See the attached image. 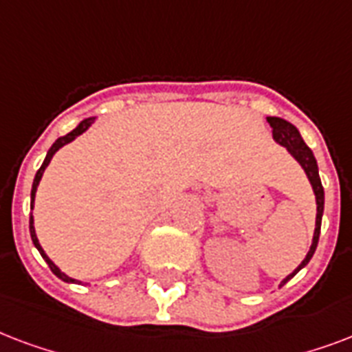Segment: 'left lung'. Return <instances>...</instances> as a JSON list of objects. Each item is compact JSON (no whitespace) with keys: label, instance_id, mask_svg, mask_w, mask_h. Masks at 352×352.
I'll return each mask as SVG.
<instances>
[{"label":"left lung","instance_id":"left-lung-1","mask_svg":"<svg viewBox=\"0 0 352 352\" xmlns=\"http://www.w3.org/2000/svg\"><path fill=\"white\" fill-rule=\"evenodd\" d=\"M266 121L270 122V126H272V132H274V139L279 143V145L287 146V151L292 154L298 163L303 167V170L307 173V178L310 179V185H312V189H314L316 195V206H318V213H316V230H314V239H312V246H310L309 253H307V257L303 258V263L299 264L298 268L294 270L292 274L288 275L287 279L280 280L279 287L283 285H287L288 280L292 279L294 275L298 274L299 270L305 268L309 261L314 255L316 248H318V241H320V230H321V217H323V206H325V192H323V185H321L320 179V173H318V163H316V157L312 154L307 143L301 138V133L296 126H294L292 122L285 121V119H280V117H266Z\"/></svg>","mask_w":352,"mask_h":352}]
</instances>
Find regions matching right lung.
Returning <instances> with one entry per match:
<instances>
[{
    "label": "right lung",
    "mask_w": 352,
    "mask_h": 352,
    "mask_svg": "<svg viewBox=\"0 0 352 352\" xmlns=\"http://www.w3.org/2000/svg\"><path fill=\"white\" fill-rule=\"evenodd\" d=\"M95 121V117H88V119H84V121H80V124H78L75 130H72L69 133H65V135H62V138H58L56 141L53 143V146L47 151V156H45V160H43L42 167L38 168L36 176H34V182H32V189H31V209L34 207V196H36V189H38V184H40V179H42L43 176V170H45V167L49 165V162H51V157L54 156V152L58 151V148H62L64 145H67V143H72L73 139L77 138V135H80V133H84L86 130H88L89 126H91V122ZM29 231H31V239H32V244L36 246V250L40 252V255L43 257V261L49 264V268H51V272H53L56 277H60L62 280H65V283H78L77 279H72V277H67V275L64 274V272H60V268L56 266V264L51 261V258L45 255V252H43V248L40 246V242H38V236H36V231H34V220H32V214L31 219H29Z\"/></svg>",
    "instance_id": "add662e5"
}]
</instances>
